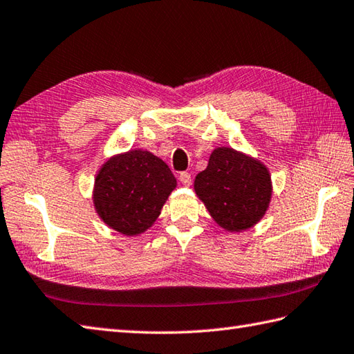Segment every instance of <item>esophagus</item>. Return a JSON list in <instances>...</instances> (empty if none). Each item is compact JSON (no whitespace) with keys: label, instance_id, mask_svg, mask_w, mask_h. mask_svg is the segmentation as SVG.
Returning a JSON list of instances; mask_svg holds the SVG:
<instances>
[{"label":"esophagus","instance_id":"esophagus-1","mask_svg":"<svg viewBox=\"0 0 354 354\" xmlns=\"http://www.w3.org/2000/svg\"><path fill=\"white\" fill-rule=\"evenodd\" d=\"M179 181L184 185H190L192 184V175L189 171H181L179 173Z\"/></svg>","mask_w":354,"mask_h":354}]
</instances>
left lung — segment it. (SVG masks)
I'll list each match as a JSON object with an SVG mask.
<instances>
[{
    "instance_id": "8db88e82",
    "label": "left lung",
    "mask_w": 354,
    "mask_h": 354,
    "mask_svg": "<svg viewBox=\"0 0 354 354\" xmlns=\"http://www.w3.org/2000/svg\"><path fill=\"white\" fill-rule=\"evenodd\" d=\"M194 192L222 228L242 231L266 213L272 185L260 161L231 147H217L194 179Z\"/></svg>"
}]
</instances>
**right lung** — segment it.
<instances>
[{
  "label": "right lung",
  "mask_w": 354,
  "mask_h": 354,
  "mask_svg": "<svg viewBox=\"0 0 354 354\" xmlns=\"http://www.w3.org/2000/svg\"><path fill=\"white\" fill-rule=\"evenodd\" d=\"M176 187L169 165L147 150L112 156L95 176L94 207L102 221L124 236L145 232Z\"/></svg>",
  "instance_id": "add662e5"
}]
</instances>
